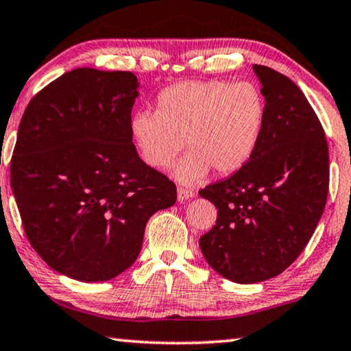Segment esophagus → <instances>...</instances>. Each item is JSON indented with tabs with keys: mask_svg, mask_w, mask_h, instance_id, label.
Listing matches in <instances>:
<instances>
[{
	"mask_svg": "<svg viewBox=\"0 0 351 351\" xmlns=\"http://www.w3.org/2000/svg\"><path fill=\"white\" fill-rule=\"evenodd\" d=\"M195 196V193H193L191 190H188V188H182L179 186L177 188V197H179V201H186V199H191V197Z\"/></svg>",
	"mask_w": 351,
	"mask_h": 351,
	"instance_id": "1",
	"label": "esophagus"
}]
</instances>
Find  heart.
<instances>
[{
	"label": "heart",
	"instance_id": "heart-1",
	"mask_svg": "<svg viewBox=\"0 0 351 351\" xmlns=\"http://www.w3.org/2000/svg\"><path fill=\"white\" fill-rule=\"evenodd\" d=\"M266 101L252 82L188 80L156 96V112L141 110L130 133L141 158L154 169L176 167L182 184L204 179L209 171L228 176L241 169L260 141Z\"/></svg>",
	"mask_w": 351,
	"mask_h": 351
}]
</instances>
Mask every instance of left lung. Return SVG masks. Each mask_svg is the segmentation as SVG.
Instances as JSON below:
<instances>
[{
	"label": "left lung",
	"mask_w": 351,
	"mask_h": 351,
	"mask_svg": "<svg viewBox=\"0 0 351 351\" xmlns=\"http://www.w3.org/2000/svg\"><path fill=\"white\" fill-rule=\"evenodd\" d=\"M266 117L250 160L199 196L217 207L199 239L207 263L228 280L264 282L282 274L311 241L326 204L329 154L324 130L293 80L253 66Z\"/></svg>",
	"instance_id": "1"
}]
</instances>
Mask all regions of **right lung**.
I'll return each mask as SVG.
<instances>
[{
    "mask_svg": "<svg viewBox=\"0 0 351 351\" xmlns=\"http://www.w3.org/2000/svg\"><path fill=\"white\" fill-rule=\"evenodd\" d=\"M138 77L79 68L25 109L11 186L34 252L80 282L110 280L138 258L149 218L177 188L139 158L130 133Z\"/></svg>",
    "mask_w": 351,
    "mask_h": 351,
    "instance_id": "1",
    "label": "right lung"
}]
</instances>
